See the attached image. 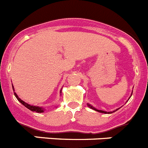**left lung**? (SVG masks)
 <instances>
[{
	"label": "left lung",
	"mask_w": 148,
	"mask_h": 148,
	"mask_svg": "<svg viewBox=\"0 0 148 148\" xmlns=\"http://www.w3.org/2000/svg\"><path fill=\"white\" fill-rule=\"evenodd\" d=\"M133 94V93H132ZM88 105V107H90V108L91 109H93V110H96V111H98V112H100V113H103V114H111V113H114V112H115L116 110H118V109H116V110H114V111H112V112H106V111H104V110H98V109H97V108H94L93 107V106H90V105H89V104H87Z\"/></svg>",
	"instance_id": "8db88e82"
}]
</instances>
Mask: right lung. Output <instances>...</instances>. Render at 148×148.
Segmentation results:
<instances>
[{
  "instance_id": "1",
  "label": "right lung",
  "mask_w": 148,
  "mask_h": 148,
  "mask_svg": "<svg viewBox=\"0 0 148 148\" xmlns=\"http://www.w3.org/2000/svg\"><path fill=\"white\" fill-rule=\"evenodd\" d=\"M12 88H13V90H14L13 86H12ZM60 93H61V90H60ZM14 96H15L16 98L18 99V100L19 101V102H21V103L22 104V105H23V106H24L25 107L27 108L28 109H29V110H32V111H35V112H37V113H42V112H44L45 109L43 108L38 107V106H31V105H29V104L26 103V102H25L24 101H23L22 99H20L19 97H18V96L17 95V94H16L15 92H14Z\"/></svg>"
}]
</instances>
